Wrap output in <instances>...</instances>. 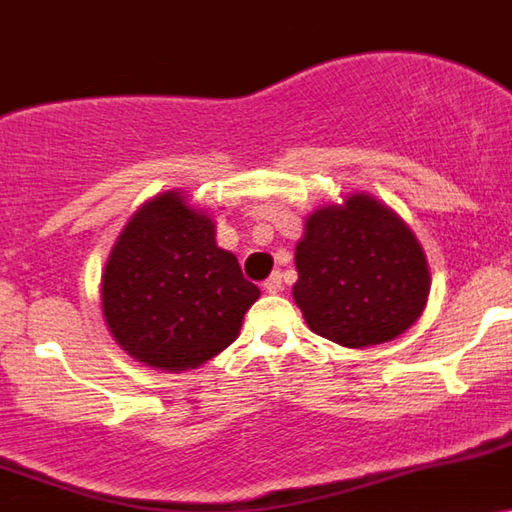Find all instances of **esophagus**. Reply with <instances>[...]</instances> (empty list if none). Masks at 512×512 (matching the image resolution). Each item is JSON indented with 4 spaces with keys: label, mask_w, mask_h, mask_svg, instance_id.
Returning a JSON list of instances; mask_svg holds the SVG:
<instances>
[{
    "label": "esophagus",
    "mask_w": 512,
    "mask_h": 512,
    "mask_svg": "<svg viewBox=\"0 0 512 512\" xmlns=\"http://www.w3.org/2000/svg\"><path fill=\"white\" fill-rule=\"evenodd\" d=\"M263 291L266 293H278L281 291V273H271V276L266 278V281H263Z\"/></svg>",
    "instance_id": "34e87169"
}]
</instances>
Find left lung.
Masks as SVG:
<instances>
[{
	"label": "left lung",
	"mask_w": 512,
	"mask_h": 512,
	"mask_svg": "<svg viewBox=\"0 0 512 512\" xmlns=\"http://www.w3.org/2000/svg\"><path fill=\"white\" fill-rule=\"evenodd\" d=\"M293 301L308 328L346 348L388 343L421 318L428 258L411 226L371 194H351L306 219Z\"/></svg>",
	"instance_id": "1"
}]
</instances>
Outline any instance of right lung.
I'll return each instance as SVG.
<instances>
[{
    "instance_id": "obj_1",
    "label": "right lung",
    "mask_w": 512,
    "mask_h": 512,
    "mask_svg": "<svg viewBox=\"0 0 512 512\" xmlns=\"http://www.w3.org/2000/svg\"><path fill=\"white\" fill-rule=\"evenodd\" d=\"M258 296L239 258L216 244L209 211L191 206L181 189L136 209L101 273V311L114 341L161 371L219 356Z\"/></svg>"
}]
</instances>
